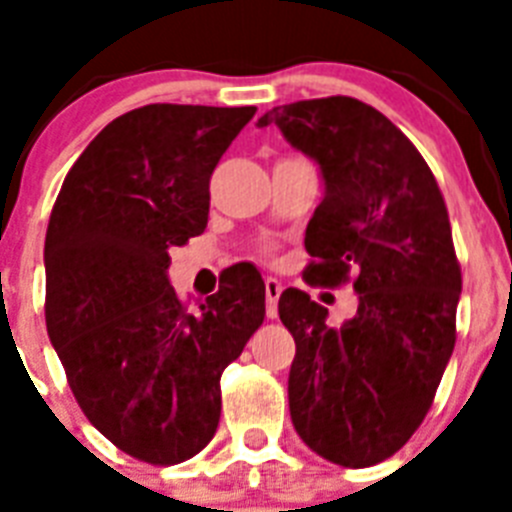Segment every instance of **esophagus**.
Here are the masks:
<instances>
[{"label":"esophagus","mask_w":512,"mask_h":512,"mask_svg":"<svg viewBox=\"0 0 512 512\" xmlns=\"http://www.w3.org/2000/svg\"><path fill=\"white\" fill-rule=\"evenodd\" d=\"M266 315L269 318H277V302H279V295H282V282L274 277H266Z\"/></svg>","instance_id":"1"}]
</instances>
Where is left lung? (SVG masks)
<instances>
[{
  "mask_svg": "<svg viewBox=\"0 0 512 512\" xmlns=\"http://www.w3.org/2000/svg\"><path fill=\"white\" fill-rule=\"evenodd\" d=\"M271 122L325 179L302 277L320 287L354 282L359 292V310L338 328L302 289L279 297L297 343L289 415L315 454L372 467L418 431L454 351L461 266L449 212L418 148L369 104L302 99L259 125Z\"/></svg>",
  "mask_w": 512,
  "mask_h": 512,
  "instance_id": "obj_1",
  "label": "left lung"
}]
</instances>
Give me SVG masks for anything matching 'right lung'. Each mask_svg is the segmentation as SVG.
<instances>
[{
	"mask_svg": "<svg viewBox=\"0 0 512 512\" xmlns=\"http://www.w3.org/2000/svg\"><path fill=\"white\" fill-rule=\"evenodd\" d=\"M256 107L146 104L84 148L45 233V325L79 408L117 449L169 467L215 436L220 377L266 315L253 269L189 307L169 248L207 228L210 176Z\"/></svg>",
	"mask_w": 512,
	"mask_h": 512,
	"instance_id": "obj_1",
	"label": "right lung"
}]
</instances>
